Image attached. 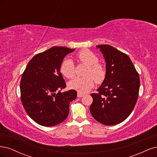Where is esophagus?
Segmentation results:
<instances>
[{
    "instance_id": "obj_1",
    "label": "esophagus",
    "mask_w": 157,
    "mask_h": 157,
    "mask_svg": "<svg viewBox=\"0 0 157 157\" xmlns=\"http://www.w3.org/2000/svg\"><path fill=\"white\" fill-rule=\"evenodd\" d=\"M83 96H84V94H82V93H80V92L77 93V97L78 98H82Z\"/></svg>"
}]
</instances>
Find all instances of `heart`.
<instances>
[{
  "label": "heart",
  "mask_w": 157,
  "mask_h": 157,
  "mask_svg": "<svg viewBox=\"0 0 157 157\" xmlns=\"http://www.w3.org/2000/svg\"><path fill=\"white\" fill-rule=\"evenodd\" d=\"M78 59L82 63L87 65L84 77H75L69 82V87L77 90L80 93H86L95 84V79L98 83L101 82L106 75L105 68L98 62V56L88 49L80 50L77 54ZM60 71L66 78H73L75 74V64L72 59H65L61 63Z\"/></svg>",
  "instance_id": "1"
}]
</instances>
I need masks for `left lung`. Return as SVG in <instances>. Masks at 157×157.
<instances>
[{
  "instance_id": "8db88e82",
  "label": "left lung",
  "mask_w": 157,
  "mask_h": 157,
  "mask_svg": "<svg viewBox=\"0 0 157 157\" xmlns=\"http://www.w3.org/2000/svg\"><path fill=\"white\" fill-rule=\"evenodd\" d=\"M106 63L103 83L93 93L90 107L92 117L104 125L112 126L126 120L138 98L140 80L138 73L127 54L110 45L96 46Z\"/></svg>"
}]
</instances>
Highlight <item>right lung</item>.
Masks as SVG:
<instances>
[{
    "mask_svg": "<svg viewBox=\"0 0 157 157\" xmlns=\"http://www.w3.org/2000/svg\"><path fill=\"white\" fill-rule=\"evenodd\" d=\"M74 50L67 47H52L33 57L22 74V105L37 124L54 126L67 117L70 102L76 99L77 92L75 90L56 92L66 87L60 67L65 56Z\"/></svg>",
    "mask_w": 157,
    "mask_h": 157,
    "instance_id": "right-lung-1",
    "label": "right lung"
}]
</instances>
